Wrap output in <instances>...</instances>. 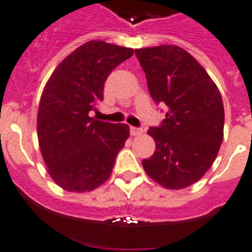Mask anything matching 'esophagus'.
<instances>
[{
  "label": "esophagus",
  "mask_w": 252,
  "mask_h": 252,
  "mask_svg": "<svg viewBox=\"0 0 252 252\" xmlns=\"http://www.w3.org/2000/svg\"><path fill=\"white\" fill-rule=\"evenodd\" d=\"M143 130L140 128H135V126H130V135H140Z\"/></svg>",
  "instance_id": "1"
}]
</instances>
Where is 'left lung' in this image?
<instances>
[{
  "mask_svg": "<svg viewBox=\"0 0 252 252\" xmlns=\"http://www.w3.org/2000/svg\"><path fill=\"white\" fill-rule=\"evenodd\" d=\"M151 96L165 104V119L149 128L156 151L142 164L152 180L182 189L205 176L223 139L225 110L221 94L206 70L180 46L137 49Z\"/></svg>",
  "mask_w": 252,
  "mask_h": 252,
  "instance_id": "8db88e82",
  "label": "left lung"
}]
</instances>
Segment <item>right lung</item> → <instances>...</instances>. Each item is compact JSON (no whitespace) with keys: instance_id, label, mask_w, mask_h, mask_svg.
Listing matches in <instances>:
<instances>
[{"instance_id":"1","label":"right lung","mask_w":252,"mask_h":252,"mask_svg":"<svg viewBox=\"0 0 252 252\" xmlns=\"http://www.w3.org/2000/svg\"><path fill=\"white\" fill-rule=\"evenodd\" d=\"M134 50L104 41L85 42L61 61L42 92L37 138L47 172L69 192H89L110 177L129 137L126 124L89 117L103 100L106 78Z\"/></svg>"}]
</instances>
